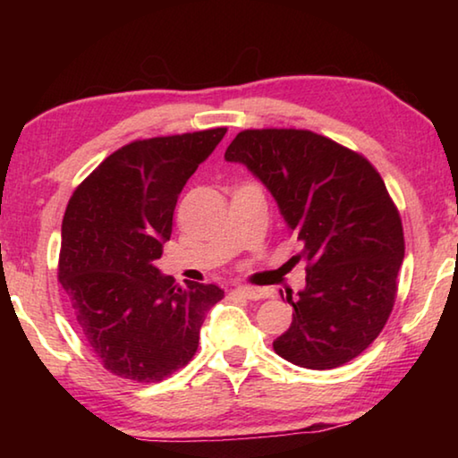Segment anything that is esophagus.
I'll return each mask as SVG.
<instances>
[{
	"label": "esophagus",
	"mask_w": 458,
	"mask_h": 458,
	"mask_svg": "<svg viewBox=\"0 0 458 458\" xmlns=\"http://www.w3.org/2000/svg\"><path fill=\"white\" fill-rule=\"evenodd\" d=\"M234 293L238 297L250 299V301H260V299H268L270 293L267 289H259V286H236Z\"/></svg>",
	"instance_id": "34e87169"
}]
</instances>
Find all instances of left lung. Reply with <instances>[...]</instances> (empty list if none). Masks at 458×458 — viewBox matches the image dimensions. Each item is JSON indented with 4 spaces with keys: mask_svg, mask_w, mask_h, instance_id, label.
<instances>
[{
    "mask_svg": "<svg viewBox=\"0 0 458 458\" xmlns=\"http://www.w3.org/2000/svg\"><path fill=\"white\" fill-rule=\"evenodd\" d=\"M224 157L267 185L307 260V286L275 352L333 369L368 350L392 313L404 259L400 212L361 153L307 129H246Z\"/></svg>",
    "mask_w": 458,
    "mask_h": 458,
    "instance_id": "obj_1",
    "label": "left lung"
}]
</instances>
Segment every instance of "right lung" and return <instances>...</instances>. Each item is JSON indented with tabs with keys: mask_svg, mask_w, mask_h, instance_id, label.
<instances>
[{
	"mask_svg": "<svg viewBox=\"0 0 458 458\" xmlns=\"http://www.w3.org/2000/svg\"><path fill=\"white\" fill-rule=\"evenodd\" d=\"M226 127L123 145L74 190L62 220L58 281L92 353L111 374L161 382L196 355L216 284H175L153 260L172 236L185 182Z\"/></svg>",
	"mask_w": 458,
	"mask_h": 458,
	"instance_id": "obj_1",
	"label": "right lung"
}]
</instances>
